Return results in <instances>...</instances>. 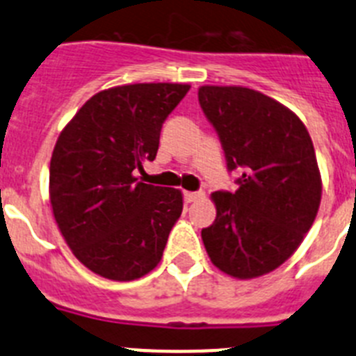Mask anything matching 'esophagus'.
<instances>
[{
	"mask_svg": "<svg viewBox=\"0 0 356 356\" xmlns=\"http://www.w3.org/2000/svg\"><path fill=\"white\" fill-rule=\"evenodd\" d=\"M203 197V194L201 193H188V191H185L184 193V200L185 203H193V201H197Z\"/></svg>",
	"mask_w": 356,
	"mask_h": 356,
	"instance_id": "1",
	"label": "esophagus"
}]
</instances>
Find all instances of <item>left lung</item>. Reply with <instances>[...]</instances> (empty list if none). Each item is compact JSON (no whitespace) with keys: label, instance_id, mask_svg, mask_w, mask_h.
I'll return each instance as SVG.
<instances>
[{"label":"left lung","instance_id":"1","mask_svg":"<svg viewBox=\"0 0 356 356\" xmlns=\"http://www.w3.org/2000/svg\"><path fill=\"white\" fill-rule=\"evenodd\" d=\"M200 105L213 124L235 193H213L216 221L201 229L210 260L238 280L275 271L291 259L316 221L321 172L301 119L259 90L203 85Z\"/></svg>","mask_w":356,"mask_h":356}]
</instances>
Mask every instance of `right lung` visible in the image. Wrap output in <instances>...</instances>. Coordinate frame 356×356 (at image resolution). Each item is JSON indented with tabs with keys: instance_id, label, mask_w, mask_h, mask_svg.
I'll use <instances>...</instances> for the list:
<instances>
[{
	"instance_id": "add662e5",
	"label": "right lung",
	"mask_w": 356,
	"mask_h": 356,
	"mask_svg": "<svg viewBox=\"0 0 356 356\" xmlns=\"http://www.w3.org/2000/svg\"><path fill=\"white\" fill-rule=\"evenodd\" d=\"M187 83H134L94 94L58 135L49 201L72 254L96 275L131 282L159 266L184 210L181 191L143 184L160 130Z\"/></svg>"
}]
</instances>
